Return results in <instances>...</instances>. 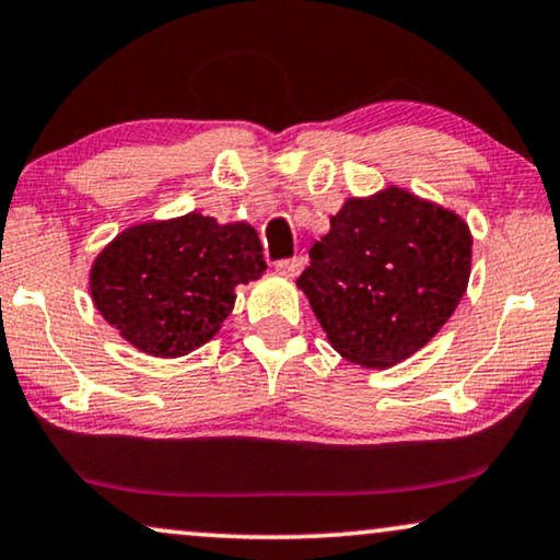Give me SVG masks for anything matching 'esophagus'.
Segmentation results:
<instances>
[{"instance_id":"1","label":"esophagus","mask_w":560,"mask_h":560,"mask_svg":"<svg viewBox=\"0 0 560 560\" xmlns=\"http://www.w3.org/2000/svg\"><path fill=\"white\" fill-rule=\"evenodd\" d=\"M304 268V258L302 256H294V258H284L276 264V271L284 273L287 279H294V276H300V271Z\"/></svg>"}]
</instances>
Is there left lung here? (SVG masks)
<instances>
[{"label": "left lung", "instance_id": "1", "mask_svg": "<svg viewBox=\"0 0 560 560\" xmlns=\"http://www.w3.org/2000/svg\"><path fill=\"white\" fill-rule=\"evenodd\" d=\"M471 245L456 212L389 186L346 199L296 287L346 361L386 369L428 346L456 312Z\"/></svg>", "mask_w": 560, "mask_h": 560}]
</instances>
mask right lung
I'll return each mask as SVG.
<instances>
[{
	"label": "right lung",
	"mask_w": 560,
	"mask_h": 560,
	"mask_svg": "<svg viewBox=\"0 0 560 560\" xmlns=\"http://www.w3.org/2000/svg\"><path fill=\"white\" fill-rule=\"evenodd\" d=\"M266 271L248 222L220 225L189 212L122 230L92 264L94 307L130 346L155 358L191 353L214 338L235 287Z\"/></svg>",
	"instance_id": "obj_1"
}]
</instances>
